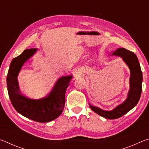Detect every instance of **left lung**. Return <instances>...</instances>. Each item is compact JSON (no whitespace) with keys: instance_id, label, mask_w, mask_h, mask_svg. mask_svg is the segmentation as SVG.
Instances as JSON below:
<instances>
[{"instance_id":"8db88e82","label":"left lung","mask_w":149,"mask_h":149,"mask_svg":"<svg viewBox=\"0 0 149 149\" xmlns=\"http://www.w3.org/2000/svg\"><path fill=\"white\" fill-rule=\"evenodd\" d=\"M112 54L122 57L123 61L126 63L130 69V89L128 93L127 99L125 100L124 102L118 106L116 108L111 111L103 110L99 108L89 104L91 110L97 114L107 119L111 120L117 119L122 117L135 107L141 97L143 81V74L140 64L139 63L137 56L133 52L130 51L124 48H120Z\"/></svg>"}]
</instances>
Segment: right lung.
Returning <instances> with one entry per match:
<instances>
[{
    "instance_id": "obj_1",
    "label": "right lung",
    "mask_w": 149,
    "mask_h": 149,
    "mask_svg": "<svg viewBox=\"0 0 149 149\" xmlns=\"http://www.w3.org/2000/svg\"><path fill=\"white\" fill-rule=\"evenodd\" d=\"M36 49H26L12 60L7 74V88L10 101L17 112L38 122H48L61 114L65 105V93L72 75L64 76L57 81L47 97L34 100L21 94L17 77L24 62L33 56Z\"/></svg>"
}]
</instances>
